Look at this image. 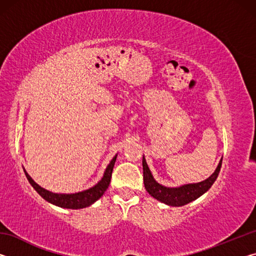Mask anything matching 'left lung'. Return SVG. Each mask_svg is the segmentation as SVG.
<instances>
[{"mask_svg":"<svg viewBox=\"0 0 256 256\" xmlns=\"http://www.w3.org/2000/svg\"><path fill=\"white\" fill-rule=\"evenodd\" d=\"M222 158L218 164V167L216 168L214 174L206 180H202L200 183L185 184L178 186V188H166L162 184L157 183L154 180L152 174L146 164V158L144 156L142 158V166H144V188L151 196L157 198L158 201L164 203L167 206H182L188 204V203L196 200L202 194H204L209 190L212 184L214 183L216 177L219 175L220 168H222Z\"/></svg>","mask_w":256,"mask_h":256,"instance_id":"left-lung-1","label":"left lung"}]
</instances>
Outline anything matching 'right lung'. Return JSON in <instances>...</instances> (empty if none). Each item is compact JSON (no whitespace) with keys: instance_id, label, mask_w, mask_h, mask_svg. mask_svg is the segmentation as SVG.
<instances>
[{"instance_id":"obj_1","label":"right lung","mask_w":256,"mask_h":256,"mask_svg":"<svg viewBox=\"0 0 256 256\" xmlns=\"http://www.w3.org/2000/svg\"><path fill=\"white\" fill-rule=\"evenodd\" d=\"M116 157H118V154H115V157L112 159V162L107 166L105 172H104L102 178L99 180L96 185L86 190H82V192L72 194L53 193L50 192V190L42 188V186L38 185L36 182L29 176L24 168V170L30 185H32V188L36 190V192L40 194L42 198H45L47 202L60 208H66V209H84V208L92 206V203L98 200V198H100L102 196V194L105 193V190L108 188L112 178V168H114V164L116 162Z\"/></svg>"}]
</instances>
